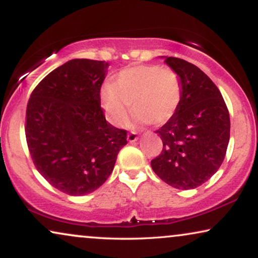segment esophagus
<instances>
[{
  "instance_id": "34e87169",
  "label": "esophagus",
  "mask_w": 258,
  "mask_h": 258,
  "mask_svg": "<svg viewBox=\"0 0 258 258\" xmlns=\"http://www.w3.org/2000/svg\"><path fill=\"white\" fill-rule=\"evenodd\" d=\"M126 139H128L129 142H136L137 140H139V135H137V133H129L128 136H126Z\"/></svg>"
}]
</instances>
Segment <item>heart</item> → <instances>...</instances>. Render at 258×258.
I'll return each instance as SVG.
<instances>
[{"label":"heart","mask_w":258,"mask_h":258,"mask_svg":"<svg viewBox=\"0 0 258 258\" xmlns=\"http://www.w3.org/2000/svg\"><path fill=\"white\" fill-rule=\"evenodd\" d=\"M102 103L108 121L121 125L132 103L135 124H163L175 115L182 98V86L172 69L157 64H136L122 69L114 84H104Z\"/></svg>","instance_id":"obj_1"}]
</instances>
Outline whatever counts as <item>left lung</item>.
Here are the masks:
<instances>
[{
    "label": "left lung",
    "mask_w": 258,
    "mask_h": 258,
    "mask_svg": "<svg viewBox=\"0 0 258 258\" xmlns=\"http://www.w3.org/2000/svg\"><path fill=\"white\" fill-rule=\"evenodd\" d=\"M164 62L177 74L182 98L175 115L156 133L163 142L151 168L176 189H195L221 167L230 139V117L218 88L195 64L177 57Z\"/></svg>",
    "instance_id": "left-lung-1"
}]
</instances>
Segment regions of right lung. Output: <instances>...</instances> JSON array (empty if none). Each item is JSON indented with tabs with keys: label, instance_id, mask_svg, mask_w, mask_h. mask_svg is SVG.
I'll return each mask as SVG.
<instances>
[{
	"label": "right lung",
	"instance_id": "right-lung-1",
	"mask_svg": "<svg viewBox=\"0 0 258 258\" xmlns=\"http://www.w3.org/2000/svg\"><path fill=\"white\" fill-rule=\"evenodd\" d=\"M109 64L70 59L30 95L26 137L37 171L59 191L83 196L110 176L126 132L105 121L100 90Z\"/></svg>",
	"mask_w": 258,
	"mask_h": 258
}]
</instances>
